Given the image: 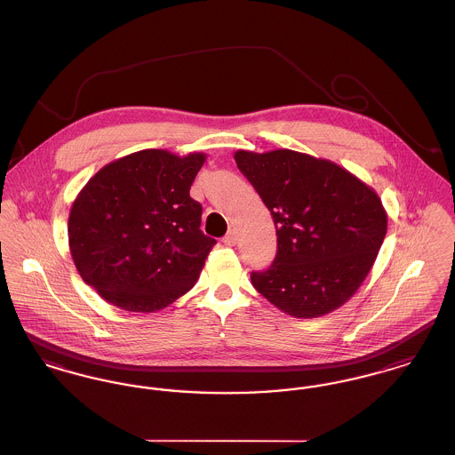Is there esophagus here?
Here are the masks:
<instances>
[{
	"mask_svg": "<svg viewBox=\"0 0 455 455\" xmlns=\"http://www.w3.org/2000/svg\"><path fill=\"white\" fill-rule=\"evenodd\" d=\"M236 242H238V238H236V233H235V231L228 233V235L222 238V243H224V244H228V246H235Z\"/></svg>",
	"mask_w": 455,
	"mask_h": 455,
	"instance_id": "34e87169",
	"label": "esophagus"
}]
</instances>
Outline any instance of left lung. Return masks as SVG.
<instances>
[{
	"instance_id": "obj_1",
	"label": "left lung",
	"mask_w": 455,
	"mask_h": 455,
	"mask_svg": "<svg viewBox=\"0 0 455 455\" xmlns=\"http://www.w3.org/2000/svg\"><path fill=\"white\" fill-rule=\"evenodd\" d=\"M235 160L271 211L277 253L251 273L255 290L288 315L330 314L359 290L387 235L378 193L334 162L293 150H238Z\"/></svg>"
}]
</instances>
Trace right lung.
<instances>
[{
    "label": "right lung",
    "instance_id": "right-lung-1",
    "mask_svg": "<svg viewBox=\"0 0 455 455\" xmlns=\"http://www.w3.org/2000/svg\"><path fill=\"white\" fill-rule=\"evenodd\" d=\"M207 155L141 150L101 167L72 204L68 246L86 284L127 312H156L188 293L215 240L189 188Z\"/></svg>",
    "mask_w": 455,
    "mask_h": 455
}]
</instances>
